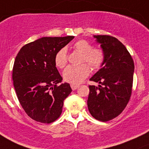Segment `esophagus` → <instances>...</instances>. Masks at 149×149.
<instances>
[{"label":"esophagus","instance_id":"esophagus-1","mask_svg":"<svg viewBox=\"0 0 149 149\" xmlns=\"http://www.w3.org/2000/svg\"><path fill=\"white\" fill-rule=\"evenodd\" d=\"M79 86V84H70V87H71L72 90H76Z\"/></svg>","mask_w":149,"mask_h":149}]
</instances>
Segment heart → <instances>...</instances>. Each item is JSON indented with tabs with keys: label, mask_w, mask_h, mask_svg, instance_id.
Instances as JSON below:
<instances>
[{
	"label": "heart",
	"mask_w": 149,
	"mask_h": 149,
	"mask_svg": "<svg viewBox=\"0 0 149 149\" xmlns=\"http://www.w3.org/2000/svg\"><path fill=\"white\" fill-rule=\"evenodd\" d=\"M73 48L82 54L80 65H70L63 72V78L65 81L77 84L83 81L89 75L90 66L94 71L100 70L105 61L104 51L102 48L93 47V45L85 40H78L73 44ZM55 65L60 68H63L68 63L67 49L61 48L55 55Z\"/></svg>",
	"instance_id": "heart-1"
}]
</instances>
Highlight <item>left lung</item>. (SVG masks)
I'll list each match as a JSON object with an SVG mask.
<instances>
[{
    "instance_id": "8db88e82",
    "label": "left lung",
    "mask_w": 149,
    "mask_h": 149,
    "mask_svg": "<svg viewBox=\"0 0 149 149\" xmlns=\"http://www.w3.org/2000/svg\"><path fill=\"white\" fill-rule=\"evenodd\" d=\"M105 53V61L90 81L88 110L97 120L107 122L120 115L127 106L132 94L134 62L124 45L109 35L94 36Z\"/></svg>"
}]
</instances>
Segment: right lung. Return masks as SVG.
<instances>
[{"instance_id": "right-lung-1", "label": "right lung", "mask_w": 149, "mask_h": 149, "mask_svg": "<svg viewBox=\"0 0 149 149\" xmlns=\"http://www.w3.org/2000/svg\"><path fill=\"white\" fill-rule=\"evenodd\" d=\"M73 38L42 37L25 45L16 55L13 86L22 108L34 120L49 124L61 116L63 101L72 89L68 83L58 85L63 79L55 55Z\"/></svg>"}]
</instances>
